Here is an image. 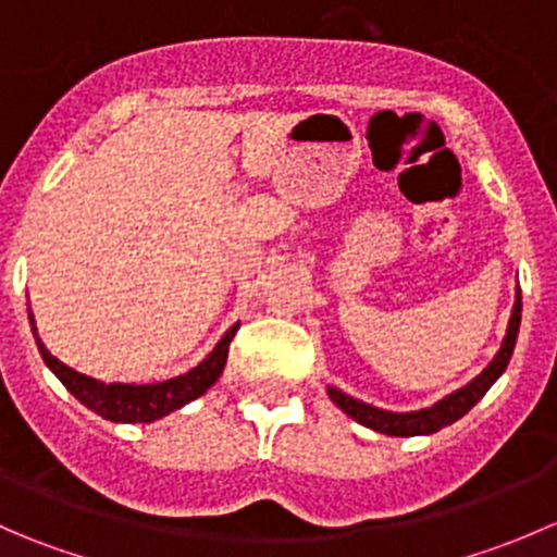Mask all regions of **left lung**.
<instances>
[{"mask_svg": "<svg viewBox=\"0 0 557 557\" xmlns=\"http://www.w3.org/2000/svg\"><path fill=\"white\" fill-rule=\"evenodd\" d=\"M520 312H522V299H520V288L518 296H515V307H512V318H509L507 325V336L502 342V350L496 352L491 363H487L485 372L480 377L471 380L469 385L460 387V391L450 393L442 401H436L434 407L429 409H418V412H387V409H377L372 404H363L358 398L347 396V393L336 391V387H329V396L336 407L342 409L345 414H350L356 423L367 425V429L380 431V434L387 436H420V434H436L445 425L455 423L458 418H463L487 391L491 385L496 383L498 377L507 369L509 358H512L515 342H518V331H520Z\"/></svg>", "mask_w": 557, "mask_h": 557, "instance_id": "left-lung-1", "label": "left lung"}]
</instances>
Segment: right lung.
Masks as SVG:
<instances>
[{"instance_id": "1", "label": "right lung", "mask_w": 557, "mask_h": 557, "mask_svg": "<svg viewBox=\"0 0 557 557\" xmlns=\"http://www.w3.org/2000/svg\"><path fill=\"white\" fill-rule=\"evenodd\" d=\"M32 320V312H29ZM239 323L223 334V339L218 342L215 350L194 367L190 372L180 374V377L164 380V383L153 385H126V383H99V380L86 377V374L75 372L66 363H61L59 358H53L48 352V347L42 345V339L37 336V347L42 361L48 363L50 372L64 383L66 391L77 398L81 404H86L91 412L102 414L104 420L112 423H153V420L164 418V414L174 412V409L185 407L188 401L199 398L201 393H207V387L215 383L223 374L228 358V345H232L234 334H237ZM32 331L37 334L35 320H32Z\"/></svg>"}]
</instances>
